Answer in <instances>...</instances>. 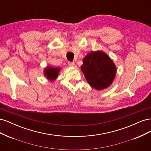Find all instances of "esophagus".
<instances>
[{
	"label": "esophagus",
	"instance_id": "obj_1",
	"mask_svg": "<svg viewBox=\"0 0 151 151\" xmlns=\"http://www.w3.org/2000/svg\"><path fill=\"white\" fill-rule=\"evenodd\" d=\"M68 65L69 66V67H74L75 66V63H74V62H68Z\"/></svg>",
	"mask_w": 151,
	"mask_h": 151
}]
</instances>
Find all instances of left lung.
I'll use <instances>...</instances> for the list:
<instances>
[{"mask_svg": "<svg viewBox=\"0 0 151 151\" xmlns=\"http://www.w3.org/2000/svg\"><path fill=\"white\" fill-rule=\"evenodd\" d=\"M81 69L89 84L96 90L110 86L116 74V67L113 60L101 51L89 52L83 58Z\"/></svg>", "mask_w": 151, "mask_h": 151, "instance_id": "1", "label": "left lung"}]
</instances>
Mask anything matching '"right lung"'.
<instances>
[{"mask_svg": "<svg viewBox=\"0 0 151 151\" xmlns=\"http://www.w3.org/2000/svg\"><path fill=\"white\" fill-rule=\"evenodd\" d=\"M62 68L60 67H55L52 66H47L43 70L44 76L46 77L49 81L53 82L56 80Z\"/></svg>", "mask_w": 151, "mask_h": 151, "instance_id": "add662e5", "label": "right lung"}]
</instances>
